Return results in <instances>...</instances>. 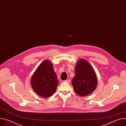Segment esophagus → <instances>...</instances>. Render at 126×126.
Wrapping results in <instances>:
<instances>
[{"label": "esophagus", "mask_w": 126, "mask_h": 126, "mask_svg": "<svg viewBox=\"0 0 126 126\" xmlns=\"http://www.w3.org/2000/svg\"><path fill=\"white\" fill-rule=\"evenodd\" d=\"M65 82H67V83H70L71 82V81H70V79H67V80H66L65 81Z\"/></svg>", "instance_id": "obj_1"}]
</instances>
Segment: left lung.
Returning <instances> with one entry per match:
<instances>
[{
	"label": "left lung",
	"mask_w": 126,
	"mask_h": 126,
	"mask_svg": "<svg viewBox=\"0 0 126 126\" xmlns=\"http://www.w3.org/2000/svg\"><path fill=\"white\" fill-rule=\"evenodd\" d=\"M75 72L71 82L75 92L81 96L92 93L97 85V78L92 66L85 60L81 59L76 65Z\"/></svg>",
	"instance_id": "1"
}]
</instances>
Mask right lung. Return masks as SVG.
Listing matches in <instances>:
<instances>
[{
	"mask_svg": "<svg viewBox=\"0 0 126 126\" xmlns=\"http://www.w3.org/2000/svg\"><path fill=\"white\" fill-rule=\"evenodd\" d=\"M59 81L49 60L43 62L38 67L31 79V85L33 89L40 96L47 98L56 91Z\"/></svg>",
	"mask_w": 126,
	"mask_h": 126,
	"instance_id": "obj_1",
	"label": "right lung"
}]
</instances>
